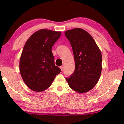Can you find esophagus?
Wrapping results in <instances>:
<instances>
[{
    "label": "esophagus",
    "mask_w": 124,
    "mask_h": 124,
    "mask_svg": "<svg viewBox=\"0 0 124 124\" xmlns=\"http://www.w3.org/2000/svg\"><path fill=\"white\" fill-rule=\"evenodd\" d=\"M60 69H61V70L62 71H63V67L61 66V67H60Z\"/></svg>",
    "instance_id": "34e87169"
}]
</instances>
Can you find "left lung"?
<instances>
[{
    "mask_svg": "<svg viewBox=\"0 0 124 124\" xmlns=\"http://www.w3.org/2000/svg\"><path fill=\"white\" fill-rule=\"evenodd\" d=\"M64 34L71 45L75 63L74 72L66 80L73 91L86 93L99 80L102 69L101 52L91 35L83 29L67 30Z\"/></svg>",
    "mask_w": 124,
    "mask_h": 124,
    "instance_id": "8db88e82",
    "label": "left lung"
}]
</instances>
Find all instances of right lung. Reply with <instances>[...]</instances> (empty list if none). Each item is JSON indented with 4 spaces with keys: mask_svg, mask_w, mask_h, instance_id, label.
Returning <instances> with one entry per match:
<instances>
[{
    "mask_svg": "<svg viewBox=\"0 0 124 124\" xmlns=\"http://www.w3.org/2000/svg\"><path fill=\"white\" fill-rule=\"evenodd\" d=\"M61 35L60 31L43 29L33 33L26 41L20 60V72L31 90H45L61 72L55 66L52 52V46Z\"/></svg>",
    "mask_w": 124,
    "mask_h": 124,
    "instance_id": "add662e5",
    "label": "right lung"
}]
</instances>
